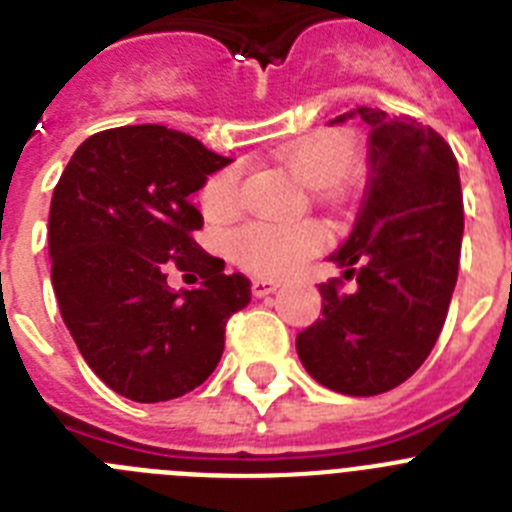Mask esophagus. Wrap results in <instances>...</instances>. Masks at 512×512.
<instances>
[{
	"mask_svg": "<svg viewBox=\"0 0 512 512\" xmlns=\"http://www.w3.org/2000/svg\"><path fill=\"white\" fill-rule=\"evenodd\" d=\"M279 289V282L277 279H253L251 282V292L253 297H266V295H274Z\"/></svg>",
	"mask_w": 512,
	"mask_h": 512,
	"instance_id": "esophagus-1",
	"label": "esophagus"
}]
</instances>
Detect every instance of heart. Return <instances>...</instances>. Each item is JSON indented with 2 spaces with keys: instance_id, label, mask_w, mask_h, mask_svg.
I'll list each match as a JSON object with an SVG mask.
<instances>
[{
  "instance_id": "obj_1",
  "label": "heart",
  "mask_w": 512,
  "mask_h": 512,
  "mask_svg": "<svg viewBox=\"0 0 512 512\" xmlns=\"http://www.w3.org/2000/svg\"><path fill=\"white\" fill-rule=\"evenodd\" d=\"M282 164L307 187L328 189L343 182L356 164V143L343 130H318L279 151ZM241 169L228 166L205 182L202 207L212 217H228L241 207ZM328 246V230L320 223L277 225L248 223L230 235V251L243 269L261 277H284L300 269Z\"/></svg>"
}]
</instances>
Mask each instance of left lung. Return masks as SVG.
Masks as SVG:
<instances>
[{"label": "left lung", "instance_id": "8db88e82", "mask_svg": "<svg viewBox=\"0 0 512 512\" xmlns=\"http://www.w3.org/2000/svg\"><path fill=\"white\" fill-rule=\"evenodd\" d=\"M369 125V184L348 241L330 261L354 278L320 284L323 318L297 354L328 390L372 397L413 377L436 346L456 287L464 233L451 146L415 117L356 107L333 122Z\"/></svg>", "mask_w": 512, "mask_h": 512}]
</instances>
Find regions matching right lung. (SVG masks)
<instances>
[{
  "mask_svg": "<svg viewBox=\"0 0 512 512\" xmlns=\"http://www.w3.org/2000/svg\"><path fill=\"white\" fill-rule=\"evenodd\" d=\"M230 158L164 125L94 133L76 148L51 200L48 248L61 318L92 372L117 395L164 402L200 387L225 348L251 282L225 274L194 233L192 194ZM200 288L171 293L165 271Z\"/></svg>",
  "mask_w": 512,
  "mask_h": 512,
  "instance_id": "right-lung-1",
  "label": "right lung"
}]
</instances>
